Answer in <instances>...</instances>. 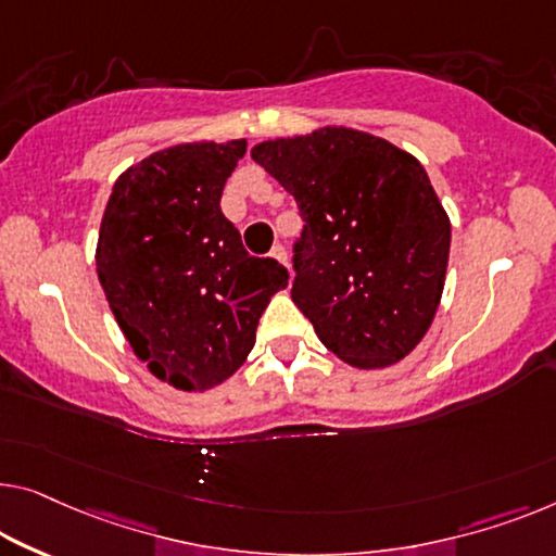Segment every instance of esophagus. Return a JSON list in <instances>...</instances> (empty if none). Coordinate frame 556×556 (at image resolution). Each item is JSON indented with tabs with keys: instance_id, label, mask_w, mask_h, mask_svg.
<instances>
[{
	"instance_id": "esophagus-1",
	"label": "esophagus",
	"mask_w": 556,
	"mask_h": 556,
	"mask_svg": "<svg viewBox=\"0 0 556 556\" xmlns=\"http://www.w3.org/2000/svg\"><path fill=\"white\" fill-rule=\"evenodd\" d=\"M271 256H275L277 262L285 264V267L289 269V256H287V250L281 244H275V250H271Z\"/></svg>"
}]
</instances>
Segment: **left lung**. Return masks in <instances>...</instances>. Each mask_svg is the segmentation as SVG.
<instances>
[{
  "label": "left lung",
  "instance_id": "8db88e82",
  "mask_svg": "<svg viewBox=\"0 0 556 556\" xmlns=\"http://www.w3.org/2000/svg\"><path fill=\"white\" fill-rule=\"evenodd\" d=\"M304 219L292 300L329 352L392 367L421 342L442 300L452 225L409 152L350 127L252 149Z\"/></svg>",
  "mask_w": 556,
  "mask_h": 556
}]
</instances>
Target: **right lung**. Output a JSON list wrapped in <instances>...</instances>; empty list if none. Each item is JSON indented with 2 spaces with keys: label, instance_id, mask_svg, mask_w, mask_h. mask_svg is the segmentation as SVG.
I'll list each match as a JSON object with an SVG mask.
<instances>
[{
  "label": "right lung",
  "instance_id": "obj_1",
  "mask_svg": "<svg viewBox=\"0 0 556 556\" xmlns=\"http://www.w3.org/2000/svg\"><path fill=\"white\" fill-rule=\"evenodd\" d=\"M247 139L174 144L114 181L97 242L110 309L149 371L204 392L242 367L271 296L287 287L277 260L250 256L222 214L227 177Z\"/></svg>",
  "mask_w": 556,
  "mask_h": 556
}]
</instances>
